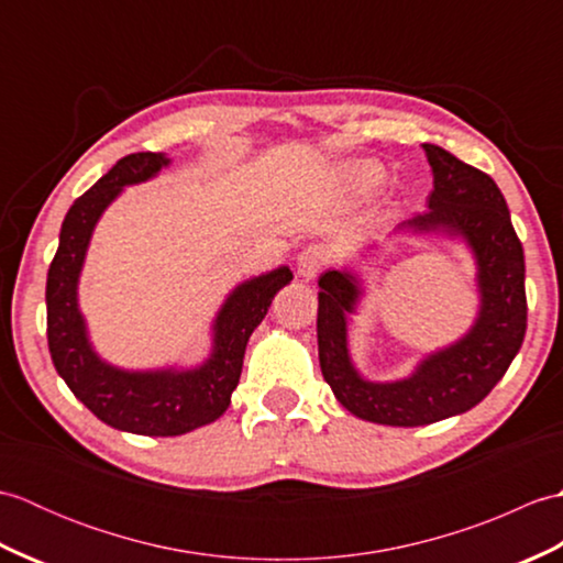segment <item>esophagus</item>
<instances>
[{
    "mask_svg": "<svg viewBox=\"0 0 563 563\" xmlns=\"http://www.w3.org/2000/svg\"><path fill=\"white\" fill-rule=\"evenodd\" d=\"M329 251L319 244L307 246L300 256H297V275L302 280H314L317 273L327 266Z\"/></svg>",
    "mask_w": 563,
    "mask_h": 563,
    "instance_id": "34e87169",
    "label": "esophagus"
}]
</instances>
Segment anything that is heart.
Returning a JSON list of instances; mask_svg holds the SVG:
<instances>
[{"mask_svg":"<svg viewBox=\"0 0 563 563\" xmlns=\"http://www.w3.org/2000/svg\"><path fill=\"white\" fill-rule=\"evenodd\" d=\"M387 181L385 166L375 159H361L349 169V184L357 194H373L382 184Z\"/></svg>","mask_w":563,"mask_h":563,"instance_id":"b5f03b06","label":"heart"}]
</instances>
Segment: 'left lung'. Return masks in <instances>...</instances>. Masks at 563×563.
I'll return each mask as SVG.
<instances>
[{
    "label": "left lung",
    "mask_w": 563,
    "mask_h": 563,
    "mask_svg": "<svg viewBox=\"0 0 563 563\" xmlns=\"http://www.w3.org/2000/svg\"><path fill=\"white\" fill-rule=\"evenodd\" d=\"M433 172L428 210L394 224L391 234L445 236L462 242L474 258L479 307L457 341L426 353L406 377L377 382L355 367L349 321L365 297L353 266L319 278V365L343 409L369 423L428 426L479 404L506 375L528 329L525 256L512 230L506 198L492 176L460 162L438 145H423Z\"/></svg>",
    "instance_id": "left-lung-1"
}]
</instances>
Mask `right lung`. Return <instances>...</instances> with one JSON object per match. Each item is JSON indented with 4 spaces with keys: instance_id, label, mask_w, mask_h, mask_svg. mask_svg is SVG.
I'll use <instances>...</instances> for the list:
<instances>
[{
    "instance_id": "1",
    "label": "right lung",
    "mask_w": 563,
    "mask_h": 563,
    "mask_svg": "<svg viewBox=\"0 0 563 563\" xmlns=\"http://www.w3.org/2000/svg\"><path fill=\"white\" fill-rule=\"evenodd\" d=\"M169 164L164 152L128 154L71 202L45 285L47 349L57 375L106 426L157 438L190 433L227 411L249 336L268 314L273 297L292 280V271L278 266L239 283L212 319L210 353L198 365L128 369L103 361L79 309V278L93 230L128 186L152 181Z\"/></svg>"
}]
</instances>
